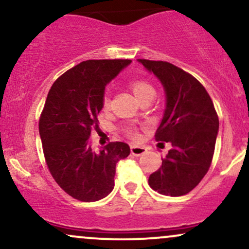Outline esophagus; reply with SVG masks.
<instances>
[{
	"label": "esophagus",
	"instance_id": "34e87169",
	"mask_svg": "<svg viewBox=\"0 0 249 249\" xmlns=\"http://www.w3.org/2000/svg\"><path fill=\"white\" fill-rule=\"evenodd\" d=\"M146 151V147L144 146H138V145H132V146H131V153L136 157L142 156V154H144Z\"/></svg>",
	"mask_w": 249,
	"mask_h": 249
}]
</instances>
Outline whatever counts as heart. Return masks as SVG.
Returning <instances> with one entry per match:
<instances>
[{"label":"heart","mask_w":249,"mask_h":249,"mask_svg":"<svg viewBox=\"0 0 249 249\" xmlns=\"http://www.w3.org/2000/svg\"><path fill=\"white\" fill-rule=\"evenodd\" d=\"M128 85H130V89L132 90L134 96H136L138 99L142 98L144 96L150 95V93H154L153 88L151 87L147 82L142 81V79H134V81H131L130 83H128ZM103 107H104V108L108 107V99L107 98H104V101H103ZM126 134L132 139L139 138V132L137 131L136 127H132V126L127 127Z\"/></svg>","instance_id":"1"}]
</instances>
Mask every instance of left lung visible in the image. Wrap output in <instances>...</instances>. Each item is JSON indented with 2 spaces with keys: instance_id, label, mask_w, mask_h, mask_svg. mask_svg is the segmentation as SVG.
<instances>
[{
  "instance_id": "8db88e82",
  "label": "left lung",
  "mask_w": 249,
  "mask_h": 249,
  "mask_svg": "<svg viewBox=\"0 0 249 249\" xmlns=\"http://www.w3.org/2000/svg\"><path fill=\"white\" fill-rule=\"evenodd\" d=\"M138 61L164 85L166 110L154 137L157 142L172 145L160 168L148 178V185L164 196H185L212 164L218 113L206 89L191 73L168 62Z\"/></svg>"
}]
</instances>
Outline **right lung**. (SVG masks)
Wrapping results in <instances>:
<instances>
[{"mask_svg":"<svg viewBox=\"0 0 249 249\" xmlns=\"http://www.w3.org/2000/svg\"><path fill=\"white\" fill-rule=\"evenodd\" d=\"M130 59H89L56 79L48 93L38 128L45 162L58 186L79 201L107 196L115 186L116 164L130 154L122 142L93 150L105 85Z\"/></svg>","mask_w":249,"mask_h":249,"instance_id":"add662e5","label":"right lung"}]
</instances>
